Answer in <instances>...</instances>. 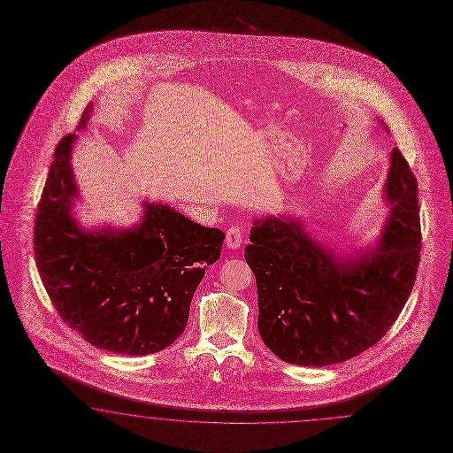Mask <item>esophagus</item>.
I'll use <instances>...</instances> for the list:
<instances>
[{
    "label": "esophagus",
    "instance_id": "esophagus-1",
    "mask_svg": "<svg viewBox=\"0 0 453 453\" xmlns=\"http://www.w3.org/2000/svg\"><path fill=\"white\" fill-rule=\"evenodd\" d=\"M241 244H242V229L237 227V226L229 227L227 233H226V245L229 249H239Z\"/></svg>",
    "mask_w": 453,
    "mask_h": 453
}]
</instances>
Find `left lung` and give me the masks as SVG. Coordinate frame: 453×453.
<instances>
[{
	"label": "left lung",
	"instance_id": "obj_1",
	"mask_svg": "<svg viewBox=\"0 0 453 453\" xmlns=\"http://www.w3.org/2000/svg\"><path fill=\"white\" fill-rule=\"evenodd\" d=\"M391 216L376 250L356 262L323 250L300 222L257 220L245 260L257 280L258 333L298 366L348 361L374 346L403 311L420 260L417 180L394 148L386 183Z\"/></svg>",
	"mask_w": 453,
	"mask_h": 453
}]
</instances>
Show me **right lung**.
I'll use <instances>...</instances> for the list:
<instances>
[{
	"label": "right lung",
	"instance_id": "add662e5",
	"mask_svg": "<svg viewBox=\"0 0 453 453\" xmlns=\"http://www.w3.org/2000/svg\"><path fill=\"white\" fill-rule=\"evenodd\" d=\"M90 111L92 104L79 128ZM73 138L65 134L56 147L37 204L41 280L62 321L87 342L117 355L158 353L183 334L191 298L204 267L219 258L226 235L148 203L134 231L82 233L71 216Z\"/></svg>",
	"mask_w": 453,
	"mask_h": 453
}]
</instances>
